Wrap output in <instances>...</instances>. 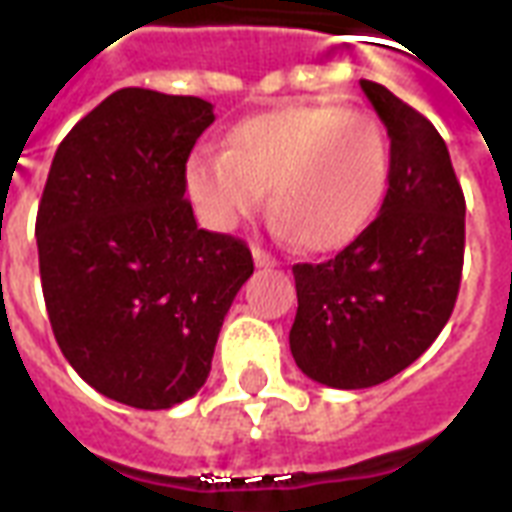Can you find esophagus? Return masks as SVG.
<instances>
[{"label":"esophagus","instance_id":"obj_1","mask_svg":"<svg viewBox=\"0 0 512 512\" xmlns=\"http://www.w3.org/2000/svg\"><path fill=\"white\" fill-rule=\"evenodd\" d=\"M252 257H255V265L257 268H271V265H276V257H271L265 249L255 247L252 249Z\"/></svg>","mask_w":512,"mask_h":512}]
</instances>
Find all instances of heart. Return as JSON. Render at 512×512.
I'll return each instance as SVG.
<instances>
[{
    "instance_id": "b5f03b06",
    "label": "heart",
    "mask_w": 512,
    "mask_h": 512,
    "mask_svg": "<svg viewBox=\"0 0 512 512\" xmlns=\"http://www.w3.org/2000/svg\"><path fill=\"white\" fill-rule=\"evenodd\" d=\"M389 136L376 115L338 107H284L247 117L225 152H195L185 187L201 220L236 228L263 206L308 252L349 247L384 201Z\"/></svg>"
}]
</instances>
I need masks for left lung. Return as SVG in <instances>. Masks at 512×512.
<instances>
[{
  "mask_svg": "<svg viewBox=\"0 0 512 512\" xmlns=\"http://www.w3.org/2000/svg\"><path fill=\"white\" fill-rule=\"evenodd\" d=\"M360 85L392 152L381 214L325 263L292 265V357L333 389H368L419 360L454 311L464 263V193L443 136L384 85Z\"/></svg>",
  "mask_w": 512,
  "mask_h": 512,
  "instance_id": "8db88e82",
  "label": "left lung"
}]
</instances>
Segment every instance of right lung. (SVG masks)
Here are the masks:
<instances>
[{"label":"right lung","mask_w":512,"mask_h":512,"mask_svg":"<svg viewBox=\"0 0 512 512\" xmlns=\"http://www.w3.org/2000/svg\"><path fill=\"white\" fill-rule=\"evenodd\" d=\"M212 104L120 88L58 144L37 212L50 327L109 400L163 411L212 370L230 303L255 263L241 239L198 228L185 163Z\"/></svg>","instance_id":"1"}]
</instances>
